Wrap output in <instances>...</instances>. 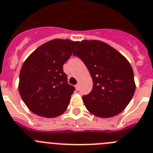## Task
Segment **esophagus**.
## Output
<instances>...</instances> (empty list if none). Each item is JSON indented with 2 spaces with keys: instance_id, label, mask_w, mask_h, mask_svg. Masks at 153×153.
I'll return each instance as SVG.
<instances>
[{
  "instance_id": "34e87169",
  "label": "esophagus",
  "mask_w": 153,
  "mask_h": 153,
  "mask_svg": "<svg viewBox=\"0 0 153 153\" xmlns=\"http://www.w3.org/2000/svg\"><path fill=\"white\" fill-rule=\"evenodd\" d=\"M75 88H76V90H79V84H76V85L75 86Z\"/></svg>"
}]
</instances>
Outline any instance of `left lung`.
Listing matches in <instances>:
<instances>
[{
    "mask_svg": "<svg viewBox=\"0 0 153 153\" xmlns=\"http://www.w3.org/2000/svg\"><path fill=\"white\" fill-rule=\"evenodd\" d=\"M92 76L91 92L82 96L86 109L99 117H114L125 109L136 89L132 67L109 45L99 40H83L74 52Z\"/></svg>",
    "mask_w": 153,
    "mask_h": 153,
    "instance_id": "1",
    "label": "left lung"
}]
</instances>
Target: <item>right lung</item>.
Instances as JSON below:
<instances>
[{
  "label": "right lung",
  "instance_id": "1",
  "mask_svg": "<svg viewBox=\"0 0 153 153\" xmlns=\"http://www.w3.org/2000/svg\"><path fill=\"white\" fill-rule=\"evenodd\" d=\"M77 44L69 39H53L39 46L24 61L19 92L34 114L56 117L67 108L75 88L67 83L63 65Z\"/></svg>",
  "mask_w": 153,
  "mask_h": 153
}]
</instances>
